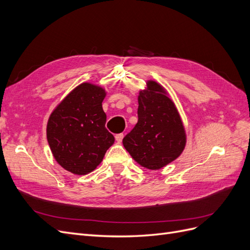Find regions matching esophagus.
<instances>
[{
  "instance_id": "esophagus-1",
  "label": "esophagus",
  "mask_w": 250,
  "mask_h": 250,
  "mask_svg": "<svg viewBox=\"0 0 250 250\" xmlns=\"http://www.w3.org/2000/svg\"><path fill=\"white\" fill-rule=\"evenodd\" d=\"M123 138H124V134H123V133H118V134H116V141H117L118 143L122 142Z\"/></svg>"
}]
</instances>
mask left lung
Listing matches in <instances>:
<instances>
[{"mask_svg":"<svg viewBox=\"0 0 250 250\" xmlns=\"http://www.w3.org/2000/svg\"><path fill=\"white\" fill-rule=\"evenodd\" d=\"M138 123L123 139V145L141 166L151 170L177 158L186 145L183 122L175 105L154 81L140 93Z\"/></svg>","mask_w":250,"mask_h":250,"instance_id":"obj_1","label":"left lung"}]
</instances>
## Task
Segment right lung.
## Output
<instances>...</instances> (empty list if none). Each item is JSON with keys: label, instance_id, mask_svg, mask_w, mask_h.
Instances as JSON below:
<instances>
[{"label": "right lung", "instance_id": "obj_1", "mask_svg": "<svg viewBox=\"0 0 250 250\" xmlns=\"http://www.w3.org/2000/svg\"><path fill=\"white\" fill-rule=\"evenodd\" d=\"M104 89L82 83L51 113L47 139L57 163L65 170L84 175L97 168L115 142L106 129L102 108Z\"/></svg>", "mask_w": 250, "mask_h": 250}]
</instances>
